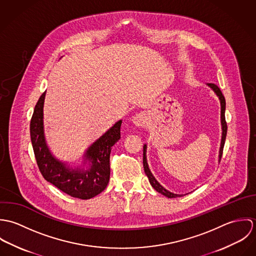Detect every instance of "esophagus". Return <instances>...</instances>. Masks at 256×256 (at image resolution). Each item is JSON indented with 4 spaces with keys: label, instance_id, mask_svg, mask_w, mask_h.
Here are the masks:
<instances>
[{
    "label": "esophagus",
    "instance_id": "obj_1",
    "mask_svg": "<svg viewBox=\"0 0 256 256\" xmlns=\"http://www.w3.org/2000/svg\"><path fill=\"white\" fill-rule=\"evenodd\" d=\"M146 116L142 113H139L133 117V123L138 127H143L146 124Z\"/></svg>",
    "mask_w": 256,
    "mask_h": 256
}]
</instances>
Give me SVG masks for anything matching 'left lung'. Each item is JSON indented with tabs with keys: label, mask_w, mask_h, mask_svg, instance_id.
Returning a JSON list of instances; mask_svg holds the SVG:
<instances>
[{
	"label": "left lung",
	"mask_w": 256,
	"mask_h": 256,
	"mask_svg": "<svg viewBox=\"0 0 256 256\" xmlns=\"http://www.w3.org/2000/svg\"><path fill=\"white\" fill-rule=\"evenodd\" d=\"M208 86L215 92V94L219 96L220 102V123H222V141H220V146L219 152V160L222 158V150H224V141H226V130H228V126H226V117H224V110H226V100L224 98L219 88V86L215 84H208ZM143 164H144V170L146 174L148 182L150 183V185L154 187V189H156L158 193L166 196L168 198H176V197H182L183 194H174L172 192H170L168 190H166V188H164L160 183L156 182V180L154 178V176L152 174L148 162H146V146L144 145L143 148Z\"/></svg>",
	"instance_id": "obj_1"
}]
</instances>
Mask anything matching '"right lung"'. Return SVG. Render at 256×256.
Masks as SVG:
<instances>
[{"label": "right lung", "mask_w": 256, "mask_h": 256, "mask_svg": "<svg viewBox=\"0 0 256 256\" xmlns=\"http://www.w3.org/2000/svg\"><path fill=\"white\" fill-rule=\"evenodd\" d=\"M45 94L39 98L30 120V139L39 170L48 182L66 194L78 199H90L102 192L110 182V152L120 139L122 120L116 122L86 150L84 156L90 160V168L86 170H74L57 160L46 144L43 126Z\"/></svg>", "instance_id": "add662e5"}]
</instances>
